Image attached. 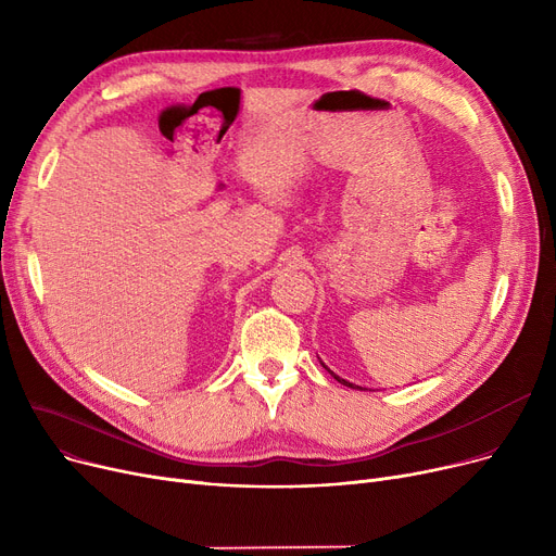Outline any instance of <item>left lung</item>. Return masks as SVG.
<instances>
[{
  "label": "left lung",
  "mask_w": 556,
  "mask_h": 556,
  "mask_svg": "<svg viewBox=\"0 0 556 556\" xmlns=\"http://www.w3.org/2000/svg\"><path fill=\"white\" fill-rule=\"evenodd\" d=\"M319 363H323V361H319ZM323 367H325V369H327V371H329V374L336 378L338 383H342V386H346V388H352V390H367V388H363V386H356V383H352V381H346V378L338 376V374H336V371H331V369H329L325 363H323ZM369 392H371V390H369Z\"/></svg>",
  "instance_id": "8db88e82"
}]
</instances>
